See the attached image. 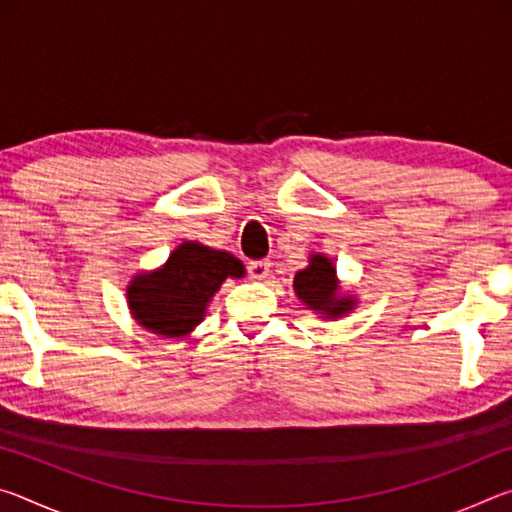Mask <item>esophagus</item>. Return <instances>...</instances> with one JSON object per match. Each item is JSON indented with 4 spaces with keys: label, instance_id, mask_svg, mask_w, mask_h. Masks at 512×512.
Instances as JSON below:
<instances>
[{
    "label": "esophagus",
    "instance_id": "34e87169",
    "mask_svg": "<svg viewBox=\"0 0 512 512\" xmlns=\"http://www.w3.org/2000/svg\"><path fill=\"white\" fill-rule=\"evenodd\" d=\"M271 271V262H266V259H257V262H248V275L253 277V280H264V277Z\"/></svg>",
    "mask_w": 512,
    "mask_h": 512
}]
</instances>
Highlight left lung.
I'll list each match as a JSON object with an SVG mask.
<instances>
[{"label":"left lung","mask_w":512,"mask_h":512,"mask_svg":"<svg viewBox=\"0 0 512 512\" xmlns=\"http://www.w3.org/2000/svg\"><path fill=\"white\" fill-rule=\"evenodd\" d=\"M293 289L309 309L323 311L327 318L348 314L354 302L352 298L336 296V268L323 255H314L305 271L296 273Z\"/></svg>","instance_id":"8db88e82"}]
</instances>
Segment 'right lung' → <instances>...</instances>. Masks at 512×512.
<instances>
[{
  "mask_svg": "<svg viewBox=\"0 0 512 512\" xmlns=\"http://www.w3.org/2000/svg\"><path fill=\"white\" fill-rule=\"evenodd\" d=\"M244 275L230 253L185 241L160 271L137 275L128 287V305L140 325L162 336H183L201 323L207 302L225 277Z\"/></svg>",
  "mask_w": 512,
  "mask_h": 512,
  "instance_id": "1",
  "label": "right lung"
}]
</instances>
